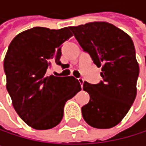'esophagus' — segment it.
<instances>
[{"label": "esophagus", "instance_id": "34e87169", "mask_svg": "<svg viewBox=\"0 0 146 146\" xmlns=\"http://www.w3.org/2000/svg\"><path fill=\"white\" fill-rule=\"evenodd\" d=\"M78 82H79V84H80L81 87H83V84H84V79L83 78H78Z\"/></svg>", "mask_w": 146, "mask_h": 146}]
</instances>
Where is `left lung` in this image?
Listing matches in <instances>:
<instances>
[{
    "instance_id": "8db88e82",
    "label": "left lung",
    "mask_w": 146,
    "mask_h": 146,
    "mask_svg": "<svg viewBox=\"0 0 146 146\" xmlns=\"http://www.w3.org/2000/svg\"><path fill=\"white\" fill-rule=\"evenodd\" d=\"M84 51L102 67V80L84 83L90 102L82 107L84 121L96 129H110L125 117L136 97L139 68L132 39L106 22L69 27Z\"/></svg>"
}]
</instances>
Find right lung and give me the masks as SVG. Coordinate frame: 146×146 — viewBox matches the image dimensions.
<instances>
[{
    "instance_id": "obj_1",
    "label": "right lung",
    "mask_w": 146,
    "mask_h": 146,
    "mask_svg": "<svg viewBox=\"0 0 146 146\" xmlns=\"http://www.w3.org/2000/svg\"><path fill=\"white\" fill-rule=\"evenodd\" d=\"M72 36L68 28L35 27L9 44L4 60L7 90L18 116L33 129L44 130L59 124L66 102L81 90L73 76L47 75L53 64L62 67V44Z\"/></svg>"
}]
</instances>
